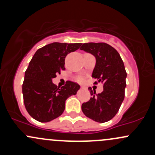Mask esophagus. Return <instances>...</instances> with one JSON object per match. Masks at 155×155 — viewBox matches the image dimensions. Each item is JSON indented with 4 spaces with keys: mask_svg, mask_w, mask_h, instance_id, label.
<instances>
[{
    "mask_svg": "<svg viewBox=\"0 0 155 155\" xmlns=\"http://www.w3.org/2000/svg\"><path fill=\"white\" fill-rule=\"evenodd\" d=\"M81 88H82V89H85L86 87H84V86H81Z\"/></svg>",
    "mask_w": 155,
    "mask_h": 155,
    "instance_id": "1",
    "label": "esophagus"
}]
</instances>
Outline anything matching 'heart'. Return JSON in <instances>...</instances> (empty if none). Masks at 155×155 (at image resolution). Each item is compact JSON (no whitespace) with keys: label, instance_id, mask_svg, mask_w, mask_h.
Masks as SVG:
<instances>
[{"label":"heart","instance_id":"heart-1","mask_svg":"<svg viewBox=\"0 0 155 155\" xmlns=\"http://www.w3.org/2000/svg\"><path fill=\"white\" fill-rule=\"evenodd\" d=\"M78 80H79V82H82V81L83 80V79L82 78H79V79H78Z\"/></svg>","mask_w":155,"mask_h":155}]
</instances>
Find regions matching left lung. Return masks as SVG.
I'll return each instance as SVG.
<instances>
[{"instance_id":"8db88e82","label":"left lung","mask_w":155,"mask_h":155,"mask_svg":"<svg viewBox=\"0 0 155 155\" xmlns=\"http://www.w3.org/2000/svg\"><path fill=\"white\" fill-rule=\"evenodd\" d=\"M80 50L96 57V65L92 77L97 79L96 84H103V91L96 94L89 87L92 97L82 105L84 114L98 123L111 120L125 98L127 76L124 63L118 52L106 43H84Z\"/></svg>"}]
</instances>
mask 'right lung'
I'll return each instance as SVG.
<instances>
[{
  "instance_id": "1",
  "label": "right lung",
  "mask_w": 155,
  "mask_h": 155,
  "mask_svg": "<svg viewBox=\"0 0 155 155\" xmlns=\"http://www.w3.org/2000/svg\"><path fill=\"white\" fill-rule=\"evenodd\" d=\"M81 43L49 44L38 49L31 59L22 84L24 103L29 114L41 123H48L62 114L65 101L76 94L80 86L67 81L62 87L52 82L64 71L65 57L77 50Z\"/></svg>"
}]
</instances>
